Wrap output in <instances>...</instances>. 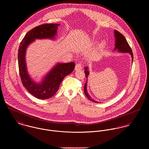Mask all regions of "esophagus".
<instances>
[{"label":"esophagus","instance_id":"34e87169","mask_svg":"<svg viewBox=\"0 0 149 149\" xmlns=\"http://www.w3.org/2000/svg\"><path fill=\"white\" fill-rule=\"evenodd\" d=\"M83 69V66H82L81 64H77L76 65V66H75V70H80V69Z\"/></svg>","mask_w":149,"mask_h":149}]
</instances>
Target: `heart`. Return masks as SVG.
<instances>
[{
	"label": "heart",
	"mask_w": 149,
	"mask_h": 149,
	"mask_svg": "<svg viewBox=\"0 0 149 149\" xmlns=\"http://www.w3.org/2000/svg\"><path fill=\"white\" fill-rule=\"evenodd\" d=\"M105 44V42L104 41H102L101 42L99 43L97 45V49L96 50H100L101 49L104 45ZM97 52L96 51H95L92 53H91L89 56H88V59L90 60H95L96 58H97Z\"/></svg>",
	"instance_id": "heart-1"
}]
</instances>
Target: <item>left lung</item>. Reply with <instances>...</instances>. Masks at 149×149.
<instances>
[{
  "label": "left lung",
  "mask_w": 149,
  "mask_h": 149,
  "mask_svg": "<svg viewBox=\"0 0 149 149\" xmlns=\"http://www.w3.org/2000/svg\"><path fill=\"white\" fill-rule=\"evenodd\" d=\"M114 36H115V47L113 50H117V52L119 53H128L131 55V58H132V64L133 61V54L132 52V50L131 47H130L125 37L119 31L116 30H114ZM85 74L86 80L85 82V85H84V93L85 95L86 96V97L91 101L95 102V103H98V102L92 98V97L90 96L89 95L88 91H87V83H88V77L89 74V68L88 66L85 67Z\"/></svg>",
  "instance_id": "8db88e82"
}]
</instances>
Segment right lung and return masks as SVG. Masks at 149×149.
I'll return each instance as SVG.
<instances>
[{"mask_svg":"<svg viewBox=\"0 0 149 149\" xmlns=\"http://www.w3.org/2000/svg\"><path fill=\"white\" fill-rule=\"evenodd\" d=\"M60 24L49 23L40 25L30 30L20 43L18 49V66L22 83L33 96L38 99H47L57 92L64 77L71 73L74 69L73 62L58 63L43 77L40 82H36L27 71L26 53L28 46L36 39L54 40Z\"/></svg>","mask_w":149,"mask_h":149,"instance_id":"1","label":"right lung"}]
</instances>
